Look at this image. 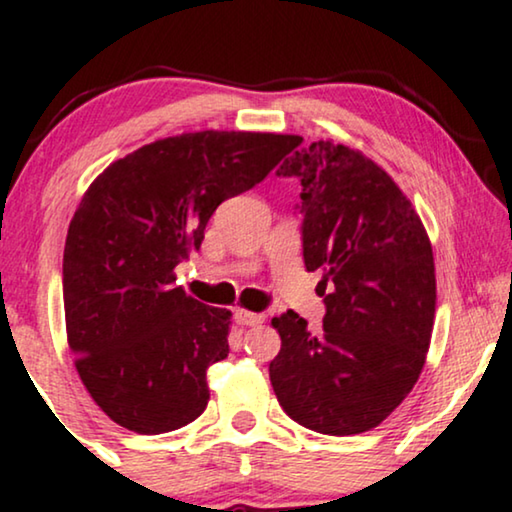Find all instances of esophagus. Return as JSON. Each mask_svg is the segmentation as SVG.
Masks as SVG:
<instances>
[{
  "label": "esophagus",
  "mask_w": 512,
  "mask_h": 512,
  "mask_svg": "<svg viewBox=\"0 0 512 512\" xmlns=\"http://www.w3.org/2000/svg\"><path fill=\"white\" fill-rule=\"evenodd\" d=\"M236 323L238 325H260V323H264V316H262V313H255V311H248V309H238L236 311Z\"/></svg>",
  "instance_id": "esophagus-1"
}]
</instances>
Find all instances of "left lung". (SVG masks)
I'll return each mask as SVG.
<instances>
[{"mask_svg": "<svg viewBox=\"0 0 512 512\" xmlns=\"http://www.w3.org/2000/svg\"><path fill=\"white\" fill-rule=\"evenodd\" d=\"M295 135L278 175L302 182L306 271H323V330L288 311L269 377L283 412L325 435L379 426L424 370L435 320L426 227L403 189L363 152ZM289 154V152H288Z\"/></svg>", "mask_w": 512, "mask_h": 512, "instance_id": "obj_1", "label": "left lung"}]
</instances>
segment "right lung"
I'll use <instances>...</instances> for the list:
<instances>
[{
  "label": "right lung",
  "instance_id": "right-lung-1",
  "mask_svg": "<svg viewBox=\"0 0 512 512\" xmlns=\"http://www.w3.org/2000/svg\"><path fill=\"white\" fill-rule=\"evenodd\" d=\"M292 142L173 135L109 163L86 189L65 238V330L81 384L114 424L159 435L206 410L231 311L189 297L175 267L201 248L215 208L262 182Z\"/></svg>",
  "mask_w": 512,
  "mask_h": 512
}]
</instances>
